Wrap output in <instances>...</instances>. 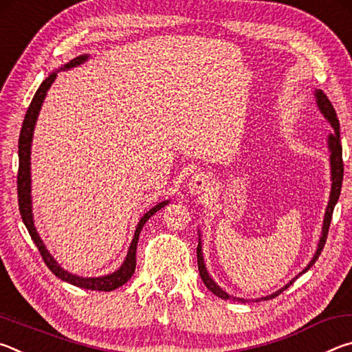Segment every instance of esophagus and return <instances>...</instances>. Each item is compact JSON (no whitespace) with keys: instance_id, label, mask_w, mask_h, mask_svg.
I'll list each match as a JSON object with an SVG mask.
<instances>
[{"instance_id":"esophagus-1","label":"esophagus","mask_w":352,"mask_h":352,"mask_svg":"<svg viewBox=\"0 0 352 352\" xmlns=\"http://www.w3.org/2000/svg\"><path fill=\"white\" fill-rule=\"evenodd\" d=\"M210 186H211L210 177L204 174V172H200V174H195L189 182V190L192 194H204V192H206L208 189H210Z\"/></svg>"}]
</instances>
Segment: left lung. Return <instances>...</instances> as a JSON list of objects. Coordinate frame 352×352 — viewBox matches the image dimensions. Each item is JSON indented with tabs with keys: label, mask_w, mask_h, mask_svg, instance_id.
Here are the masks:
<instances>
[{
	"label": "left lung",
	"mask_w": 352,
	"mask_h": 352,
	"mask_svg": "<svg viewBox=\"0 0 352 352\" xmlns=\"http://www.w3.org/2000/svg\"><path fill=\"white\" fill-rule=\"evenodd\" d=\"M317 104L320 107V110L323 115L326 116L327 121L331 122V126L333 127V133L329 135V151H331V172H332V189H331V197H329V204H327V210L324 214V223H323V236H321L320 243H318V250L315 256L312 258V261L309 262V265L306 267L305 270L301 273L307 272L311 267L315 264V261L318 259V256L321 254V250H323L326 239H327V231H329V225H331V219H332V212H333V206H336L338 197H340V190H342V182H343V158H342V144H340V122H338V118H337V113L336 109H333V105L331 104V100L327 99L326 94L318 90L317 94ZM197 264H199V272H200V276H201V281L205 283V285L208 289H210L214 295H217L219 298H222V300H230V295L223 292L222 289L219 287V285L212 281L211 276L208 275L206 272V267L204 264V256H201V245L199 243L197 247ZM300 273V275H301ZM298 278V276H296ZM295 279H292V281L283 287L281 290L275 292L273 295H269L265 298H262V300H272V298L278 296L281 292H284L285 289L289 287L290 284H294ZM239 300V298H237ZM239 301H245V300H239Z\"/></svg>",
	"instance_id": "8db88e82"
}]
</instances>
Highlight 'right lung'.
I'll return each instance as SVG.
<instances>
[{
	"mask_svg": "<svg viewBox=\"0 0 352 352\" xmlns=\"http://www.w3.org/2000/svg\"><path fill=\"white\" fill-rule=\"evenodd\" d=\"M87 60V56H80L76 57L74 60H71L68 65H65L63 68H71L76 67V65H80L82 62ZM57 73H52L46 77V79L41 82V85L38 87L37 93L34 94V98L31 100V105L26 111L25 121H23L21 126V132H20V138H19V175H16V192H19V208H20V214L23 222H25L26 228L31 234V239L34 241L35 245H37L38 252L43 258L45 264L57 278H60L62 281H67L69 284L76 285V287H82V289H88V290H99V292H110L115 290L118 287H121L122 284H126L130 278H132L135 267H136V245H138V239H140V233L142 230V226L148 220V217L153 216L155 212L162 210L164 205H168V201H162V204L153 206L151 211H147L144 216L141 217L138 226H136L132 245L129 248L127 258L124 261V264L121 265V269L116 270L111 275H107L102 278H80L76 276L73 273L65 272L57 262L52 259V256L50 252L45 248L43 241L40 239V236L37 234V230L34 226V220H32V206H31V141H32V132H34V126L35 121H37L40 107L43 104V99L46 96V91L50 90L51 83L54 82Z\"/></svg>",
	"mask_w": 352,
	"mask_h": 352,
	"instance_id": "1",
	"label": "right lung"
}]
</instances>
